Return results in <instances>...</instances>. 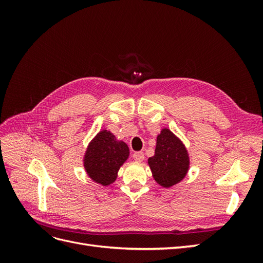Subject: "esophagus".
I'll use <instances>...</instances> for the list:
<instances>
[{"label":"esophagus","instance_id":"1","mask_svg":"<svg viewBox=\"0 0 263 263\" xmlns=\"http://www.w3.org/2000/svg\"><path fill=\"white\" fill-rule=\"evenodd\" d=\"M133 158H134L136 161H139V162H140V161L144 160L145 156H144V153H141V151H137V153H135V154L133 155Z\"/></svg>","mask_w":263,"mask_h":263}]
</instances>
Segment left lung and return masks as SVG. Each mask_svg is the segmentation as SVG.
I'll return each mask as SVG.
<instances>
[{"mask_svg":"<svg viewBox=\"0 0 263 263\" xmlns=\"http://www.w3.org/2000/svg\"><path fill=\"white\" fill-rule=\"evenodd\" d=\"M148 163L159 184L170 187L185 177L190 160L182 141L168 128H163L157 137L155 156L148 159Z\"/></svg>","mask_w":263,"mask_h":263,"instance_id":"8db88e82","label":"left lung"}]
</instances>
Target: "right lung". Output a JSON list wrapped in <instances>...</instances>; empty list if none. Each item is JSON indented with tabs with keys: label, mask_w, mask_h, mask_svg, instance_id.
<instances>
[{
	"label": "right lung",
	"mask_w": 263,
	"mask_h": 263,
	"mask_svg": "<svg viewBox=\"0 0 263 263\" xmlns=\"http://www.w3.org/2000/svg\"><path fill=\"white\" fill-rule=\"evenodd\" d=\"M129 156L124 141L116 140L107 130L100 132L86 149L84 168L89 177L102 185H109L117 178V171Z\"/></svg>",
	"instance_id": "obj_1"
}]
</instances>
